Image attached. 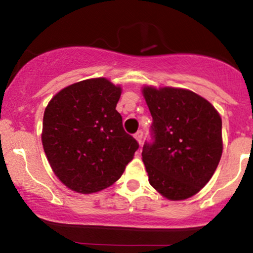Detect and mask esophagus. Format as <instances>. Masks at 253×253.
Here are the masks:
<instances>
[{"label":"esophagus","mask_w":253,"mask_h":253,"mask_svg":"<svg viewBox=\"0 0 253 253\" xmlns=\"http://www.w3.org/2000/svg\"><path fill=\"white\" fill-rule=\"evenodd\" d=\"M143 134H144V133H143V130H141V129H139L138 132H136L134 134V138L136 139V141H138L139 144H141V141H143Z\"/></svg>","instance_id":"1"}]
</instances>
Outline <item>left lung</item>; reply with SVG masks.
I'll list each match as a JSON object with an SVG mask.
<instances>
[{
  "instance_id": "obj_1",
  "label": "left lung",
  "mask_w": 253,
  "mask_h": 253,
  "mask_svg": "<svg viewBox=\"0 0 253 253\" xmlns=\"http://www.w3.org/2000/svg\"><path fill=\"white\" fill-rule=\"evenodd\" d=\"M153 141L145 143L149 182L171 201L191 197L210 182L222 155L221 118L213 104L187 89L144 86Z\"/></svg>"
}]
</instances>
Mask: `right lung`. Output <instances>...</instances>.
Instances as JSON below:
<instances>
[{"label":"right lung","instance_id":"add662e5","mask_svg":"<svg viewBox=\"0 0 253 253\" xmlns=\"http://www.w3.org/2000/svg\"><path fill=\"white\" fill-rule=\"evenodd\" d=\"M121 86L90 78L57 92L43 113L42 141L54 175L69 189L92 194L124 173L139 144L117 109Z\"/></svg>","mask_w":253,"mask_h":253}]
</instances>
